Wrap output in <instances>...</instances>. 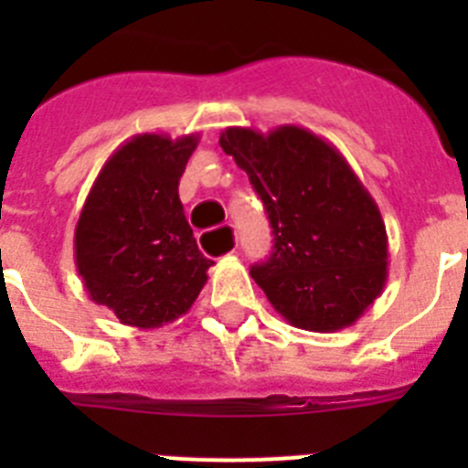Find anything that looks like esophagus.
Here are the masks:
<instances>
[{
	"instance_id": "1",
	"label": "esophagus",
	"mask_w": 468,
	"mask_h": 468,
	"mask_svg": "<svg viewBox=\"0 0 468 468\" xmlns=\"http://www.w3.org/2000/svg\"><path fill=\"white\" fill-rule=\"evenodd\" d=\"M220 229H225V231H227V234H229V237H231V241L237 243V231L231 229V227H229V225H227V227H220ZM206 234H208V231H206ZM231 253H234V250H231Z\"/></svg>"
}]
</instances>
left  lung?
Segmentation results:
<instances>
[{"mask_svg": "<svg viewBox=\"0 0 468 468\" xmlns=\"http://www.w3.org/2000/svg\"><path fill=\"white\" fill-rule=\"evenodd\" d=\"M220 147L248 173L274 229L250 276L291 325L335 333L382 295L388 239L375 198L340 150L309 128L229 126Z\"/></svg>", "mask_w": 468, "mask_h": 468, "instance_id": "1", "label": "left lung"}]
</instances>
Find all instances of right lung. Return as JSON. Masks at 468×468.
<instances>
[{"instance_id": "1", "label": "right lung", "mask_w": 468, "mask_h": 468, "mask_svg": "<svg viewBox=\"0 0 468 468\" xmlns=\"http://www.w3.org/2000/svg\"><path fill=\"white\" fill-rule=\"evenodd\" d=\"M198 133H140L105 161L74 227V262L95 304L123 325L161 328L189 312L213 260L197 248L177 185Z\"/></svg>"}]
</instances>
